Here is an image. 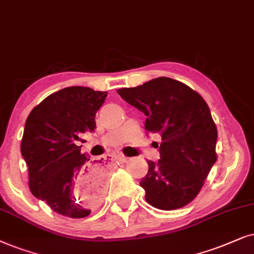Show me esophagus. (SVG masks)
Listing matches in <instances>:
<instances>
[{
    "label": "esophagus",
    "instance_id": "esophagus-1",
    "mask_svg": "<svg viewBox=\"0 0 254 254\" xmlns=\"http://www.w3.org/2000/svg\"><path fill=\"white\" fill-rule=\"evenodd\" d=\"M109 157H113V158H115V159H118V160H121V161H125L127 160V157H125V155H123V154H121V153H114V154H110Z\"/></svg>",
    "mask_w": 254,
    "mask_h": 254
}]
</instances>
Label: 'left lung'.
I'll return each instance as SVG.
<instances>
[{
	"instance_id": "8db88e82",
	"label": "left lung",
	"mask_w": 254,
	"mask_h": 254,
	"mask_svg": "<svg viewBox=\"0 0 254 254\" xmlns=\"http://www.w3.org/2000/svg\"><path fill=\"white\" fill-rule=\"evenodd\" d=\"M117 93L145 114V130L161 136L160 159L147 161L148 172L139 184L145 200L161 210L190 203L217 160V129L207 102L187 84L166 76Z\"/></svg>"
}]
</instances>
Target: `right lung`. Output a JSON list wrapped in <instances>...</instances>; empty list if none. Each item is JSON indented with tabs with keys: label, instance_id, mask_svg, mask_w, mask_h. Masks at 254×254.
<instances>
[{
	"label": "right lung",
	"instance_id": "obj_1",
	"mask_svg": "<svg viewBox=\"0 0 254 254\" xmlns=\"http://www.w3.org/2000/svg\"><path fill=\"white\" fill-rule=\"evenodd\" d=\"M107 92L67 87L51 94L25 122L21 152L29 168V188L57 214L83 218L106 190L104 164L90 161L75 144L93 132Z\"/></svg>",
	"mask_w": 254,
	"mask_h": 254
}]
</instances>
